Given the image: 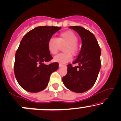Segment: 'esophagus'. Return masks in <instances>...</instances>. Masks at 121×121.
Wrapping results in <instances>:
<instances>
[{
    "label": "esophagus",
    "instance_id": "34e87169",
    "mask_svg": "<svg viewBox=\"0 0 121 121\" xmlns=\"http://www.w3.org/2000/svg\"><path fill=\"white\" fill-rule=\"evenodd\" d=\"M64 65H63V64H61V63H59V67H62V66H63Z\"/></svg>",
    "mask_w": 121,
    "mask_h": 121
}]
</instances>
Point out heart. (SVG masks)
Returning <instances> with one entry per match:
<instances>
[{"label":"heart","mask_w":121,"mask_h":121,"mask_svg":"<svg viewBox=\"0 0 121 121\" xmlns=\"http://www.w3.org/2000/svg\"><path fill=\"white\" fill-rule=\"evenodd\" d=\"M78 37L73 32L70 30L61 33L57 38H52L48 43L49 52L52 55L57 54L60 46L63 48L64 52L54 56V60L61 63H67L72 60V55H75L78 52Z\"/></svg>","instance_id":"1"}]
</instances>
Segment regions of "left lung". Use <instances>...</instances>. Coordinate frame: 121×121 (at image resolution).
<instances>
[{"label":"left lung","mask_w":121,"mask_h":121,"mask_svg":"<svg viewBox=\"0 0 121 121\" xmlns=\"http://www.w3.org/2000/svg\"><path fill=\"white\" fill-rule=\"evenodd\" d=\"M79 34L82 41L80 53L73 64L67 65V73L62 78L65 86L72 91L83 93L95 84L101 68V49L94 35L79 26H71Z\"/></svg>","instance_id":"8db88e82"}]
</instances>
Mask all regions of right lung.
<instances>
[{
  "label": "right lung",
  "instance_id": "right-lung-1",
  "mask_svg": "<svg viewBox=\"0 0 121 121\" xmlns=\"http://www.w3.org/2000/svg\"><path fill=\"white\" fill-rule=\"evenodd\" d=\"M59 26H41L28 32L21 39L15 55L14 72L18 83L29 92H38L48 86L52 72L58 69L57 62L45 65L52 59L48 43Z\"/></svg>",
  "mask_w": 121,
  "mask_h": 121
}]
</instances>
